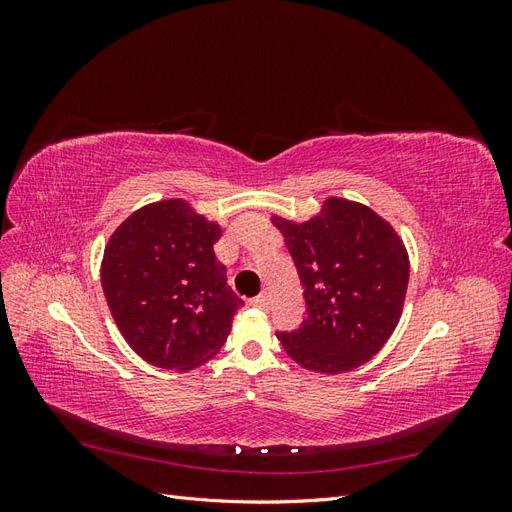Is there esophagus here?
I'll return each instance as SVG.
<instances>
[{
    "instance_id": "1",
    "label": "esophagus",
    "mask_w": 512,
    "mask_h": 512,
    "mask_svg": "<svg viewBox=\"0 0 512 512\" xmlns=\"http://www.w3.org/2000/svg\"><path fill=\"white\" fill-rule=\"evenodd\" d=\"M269 303H271V299H269V294H267V292L258 294V297H254V299L250 301V305H254V307H258V309H267V307H269Z\"/></svg>"
}]
</instances>
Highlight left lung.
Wrapping results in <instances>:
<instances>
[{
	"label": "left lung",
	"instance_id": "1",
	"mask_svg": "<svg viewBox=\"0 0 512 512\" xmlns=\"http://www.w3.org/2000/svg\"><path fill=\"white\" fill-rule=\"evenodd\" d=\"M303 284L307 318L277 333L286 354L316 374H344L378 354L397 327L410 260L395 228L363 203L324 198L307 222L271 215Z\"/></svg>",
	"mask_w": 512,
	"mask_h": 512
}]
</instances>
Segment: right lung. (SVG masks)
I'll use <instances>...</instances> for the list:
<instances>
[{"label": "right lung", "mask_w": 512, "mask_h": 512, "mask_svg": "<svg viewBox=\"0 0 512 512\" xmlns=\"http://www.w3.org/2000/svg\"><path fill=\"white\" fill-rule=\"evenodd\" d=\"M222 226L183 198L130 213L108 239L102 290L123 339L143 361L190 371L213 359L243 301L213 245Z\"/></svg>", "instance_id": "right-lung-1"}]
</instances>
